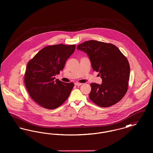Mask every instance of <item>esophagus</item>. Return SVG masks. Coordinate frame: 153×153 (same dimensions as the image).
I'll list each match as a JSON object with an SVG mask.
<instances>
[{"label":"esophagus","instance_id":"1","mask_svg":"<svg viewBox=\"0 0 153 153\" xmlns=\"http://www.w3.org/2000/svg\"><path fill=\"white\" fill-rule=\"evenodd\" d=\"M74 85H76V86L79 87V86H81V85H82V84H81V83H79V82H75V83H74Z\"/></svg>","mask_w":153,"mask_h":153}]
</instances>
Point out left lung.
<instances>
[{"label": "left lung", "instance_id": "left-lung-1", "mask_svg": "<svg viewBox=\"0 0 153 153\" xmlns=\"http://www.w3.org/2000/svg\"><path fill=\"white\" fill-rule=\"evenodd\" d=\"M77 49L87 54L93 70L102 79L101 84H91L90 100L102 107L119 102L128 89L130 68L127 58L114 45L95 40L79 44Z\"/></svg>", "mask_w": 153, "mask_h": 153}]
</instances>
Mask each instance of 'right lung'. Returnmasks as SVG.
<instances>
[{
  "label": "right lung",
  "mask_w": 153,
  "mask_h": 153,
  "mask_svg": "<svg viewBox=\"0 0 153 153\" xmlns=\"http://www.w3.org/2000/svg\"><path fill=\"white\" fill-rule=\"evenodd\" d=\"M75 48V45L48 46L29 61L25 84L30 97L40 106L56 109L69 96L74 84L55 80L54 76L63 69Z\"/></svg>",
  "instance_id": "right-lung-1"
}]
</instances>
